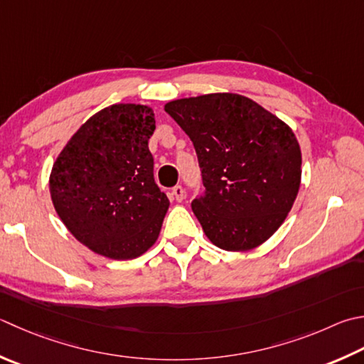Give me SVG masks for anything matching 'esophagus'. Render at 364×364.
<instances>
[{"label": "esophagus", "mask_w": 364, "mask_h": 364, "mask_svg": "<svg viewBox=\"0 0 364 364\" xmlns=\"http://www.w3.org/2000/svg\"><path fill=\"white\" fill-rule=\"evenodd\" d=\"M172 196H173V198L176 202H183V198H184V191H183V188L181 186H175L173 189H172Z\"/></svg>", "instance_id": "1"}]
</instances>
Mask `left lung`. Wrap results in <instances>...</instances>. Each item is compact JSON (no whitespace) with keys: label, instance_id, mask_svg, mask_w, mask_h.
<instances>
[{"label":"left lung","instance_id":"8db88e82","mask_svg":"<svg viewBox=\"0 0 364 364\" xmlns=\"http://www.w3.org/2000/svg\"><path fill=\"white\" fill-rule=\"evenodd\" d=\"M194 144L205 194L192 211L213 245L245 252L273 237L301 184V149L287 123L237 92L170 101Z\"/></svg>","mask_w":364,"mask_h":364}]
</instances>
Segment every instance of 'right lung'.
Returning <instances> with one entry per match:
<instances>
[{
	"instance_id": "1",
	"label": "right lung",
	"mask_w": 364,
	"mask_h": 364,
	"mask_svg": "<svg viewBox=\"0 0 364 364\" xmlns=\"http://www.w3.org/2000/svg\"><path fill=\"white\" fill-rule=\"evenodd\" d=\"M154 112L113 104L74 132L50 172V197L63 224L92 252L140 257L159 237L168 198L153 176L148 140Z\"/></svg>"
}]
</instances>
